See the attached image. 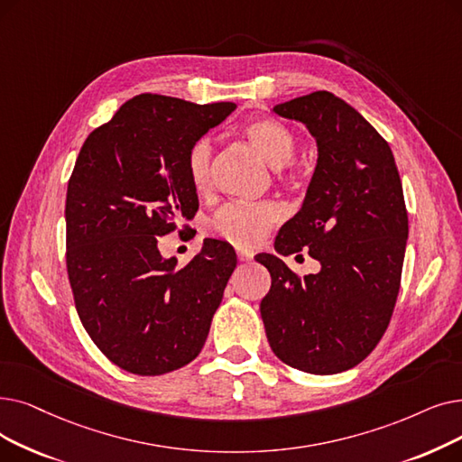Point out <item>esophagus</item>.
Returning <instances> with one entry per match:
<instances>
[{"label":"esophagus","instance_id":"esophagus-1","mask_svg":"<svg viewBox=\"0 0 462 462\" xmlns=\"http://www.w3.org/2000/svg\"><path fill=\"white\" fill-rule=\"evenodd\" d=\"M254 253L249 251V249H237V258L242 260V263H249V260H253Z\"/></svg>","mask_w":462,"mask_h":462}]
</instances>
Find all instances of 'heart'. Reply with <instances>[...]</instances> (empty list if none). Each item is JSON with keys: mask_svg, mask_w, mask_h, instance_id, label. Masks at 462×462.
Segmentation results:
<instances>
[{"mask_svg": "<svg viewBox=\"0 0 462 462\" xmlns=\"http://www.w3.org/2000/svg\"><path fill=\"white\" fill-rule=\"evenodd\" d=\"M247 142L266 158L272 168H283L296 152V135L272 118H254L244 128ZM213 143L202 137L192 145L187 156V171L196 192L211 187ZM281 208L272 202L263 204H228L209 218V232L226 239L236 247H254L263 242L268 230L281 218Z\"/></svg>", "mask_w": 462, "mask_h": 462, "instance_id": "obj_1", "label": "heart"}]
</instances>
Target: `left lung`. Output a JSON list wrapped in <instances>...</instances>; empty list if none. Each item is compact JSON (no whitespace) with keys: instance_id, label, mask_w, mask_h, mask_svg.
<instances>
[{"instance_id":"obj_1","label":"left lung","mask_w":462,"mask_h":462,"mask_svg":"<svg viewBox=\"0 0 462 462\" xmlns=\"http://www.w3.org/2000/svg\"><path fill=\"white\" fill-rule=\"evenodd\" d=\"M273 113L306 125L319 152L275 251L310 249L320 272L298 277L275 254H256L272 275L260 315L285 365L330 375L363 363L389 327L408 242L402 183L389 143L342 97L317 90Z\"/></svg>"}]
</instances>
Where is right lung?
I'll return each instance as SVG.
<instances>
[{"mask_svg": "<svg viewBox=\"0 0 462 462\" xmlns=\"http://www.w3.org/2000/svg\"><path fill=\"white\" fill-rule=\"evenodd\" d=\"M234 109L139 94L77 156L66 198L75 308L97 349L130 374L162 375L198 356L237 264L228 244L206 239L177 270L156 239L196 215L187 156Z\"/></svg>", "mask_w": 462, "mask_h": 462, "instance_id": "right-lung-1", "label": "right lung"}]
</instances>
